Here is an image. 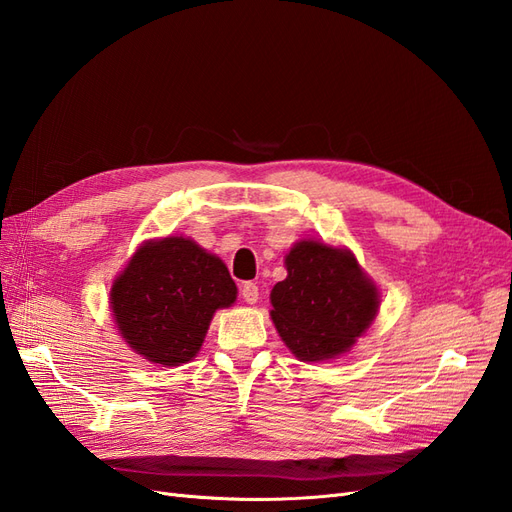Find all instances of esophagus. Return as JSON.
<instances>
[{
	"instance_id": "obj_1",
	"label": "esophagus",
	"mask_w": 512,
	"mask_h": 512,
	"mask_svg": "<svg viewBox=\"0 0 512 512\" xmlns=\"http://www.w3.org/2000/svg\"><path fill=\"white\" fill-rule=\"evenodd\" d=\"M241 299H243L245 303L254 305V303L258 301V286H256L254 282H245V284H241Z\"/></svg>"
}]
</instances>
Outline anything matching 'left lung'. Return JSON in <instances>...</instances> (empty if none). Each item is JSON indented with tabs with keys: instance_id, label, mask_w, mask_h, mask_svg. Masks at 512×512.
Returning a JSON list of instances; mask_svg holds the SVG:
<instances>
[{
	"instance_id": "left-lung-1",
	"label": "left lung",
	"mask_w": 512,
	"mask_h": 512,
	"mask_svg": "<svg viewBox=\"0 0 512 512\" xmlns=\"http://www.w3.org/2000/svg\"><path fill=\"white\" fill-rule=\"evenodd\" d=\"M288 277L271 290V320L299 361L348 352L374 322L380 294L344 247L299 241L286 254Z\"/></svg>"
}]
</instances>
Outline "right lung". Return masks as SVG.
<instances>
[{
	"instance_id": "1",
	"label": "right lung",
	"mask_w": 512,
	"mask_h": 512,
	"mask_svg": "<svg viewBox=\"0 0 512 512\" xmlns=\"http://www.w3.org/2000/svg\"><path fill=\"white\" fill-rule=\"evenodd\" d=\"M237 286L224 262L196 241H145L111 288L117 331L147 361L175 367L192 361L215 309L230 307Z\"/></svg>"
}]
</instances>
